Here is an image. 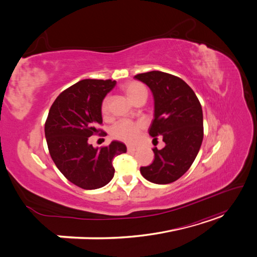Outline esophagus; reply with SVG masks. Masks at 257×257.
Masks as SVG:
<instances>
[{
  "instance_id": "esophagus-1",
  "label": "esophagus",
  "mask_w": 257,
  "mask_h": 257,
  "mask_svg": "<svg viewBox=\"0 0 257 257\" xmlns=\"http://www.w3.org/2000/svg\"><path fill=\"white\" fill-rule=\"evenodd\" d=\"M138 150V147L137 146H133V145H128L127 146V151L130 152H135Z\"/></svg>"
}]
</instances>
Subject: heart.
Wrapping results in <instances>:
<instances>
[{"instance_id": "heart-1", "label": "heart", "mask_w": 257, "mask_h": 257, "mask_svg": "<svg viewBox=\"0 0 257 257\" xmlns=\"http://www.w3.org/2000/svg\"><path fill=\"white\" fill-rule=\"evenodd\" d=\"M132 103H136L139 98L148 96V90L145 85L138 81H131L122 87ZM100 111L103 116H107L109 113V98L106 97L102 102ZM144 128L142 122H132L128 120H121L116 122L111 128V135L113 138L125 143H134Z\"/></svg>"}]
</instances>
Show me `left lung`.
Instances as JSON below:
<instances>
[{"instance_id": "8db88e82", "label": "left lung", "mask_w": 257, "mask_h": 257, "mask_svg": "<svg viewBox=\"0 0 257 257\" xmlns=\"http://www.w3.org/2000/svg\"><path fill=\"white\" fill-rule=\"evenodd\" d=\"M135 78L146 83L153 94L154 119L149 134L162 136L165 143L161 150L154 148V161L141 167V173L152 183H172L188 172L203 143L201 105L190 85L177 76L152 71Z\"/></svg>"}]
</instances>
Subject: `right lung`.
<instances>
[{
  "label": "right lung",
  "mask_w": 257,
  "mask_h": 257,
  "mask_svg": "<svg viewBox=\"0 0 257 257\" xmlns=\"http://www.w3.org/2000/svg\"><path fill=\"white\" fill-rule=\"evenodd\" d=\"M115 81L83 79L64 90L54 100L45 123V136L54 164L63 176L84 190L109 183L114 175L112 159L126 152V146L113 141L94 148L89 137L102 132L100 106Z\"/></svg>",
  "instance_id": "add662e5"
}]
</instances>
